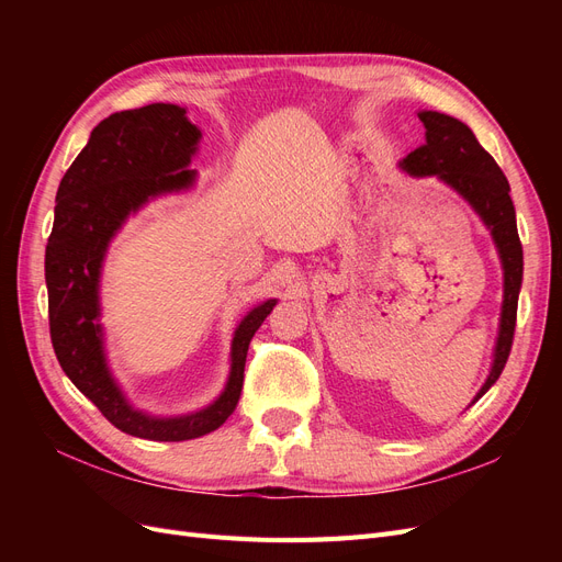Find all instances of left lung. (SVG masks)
<instances>
[{
	"label": "left lung",
	"mask_w": 562,
	"mask_h": 562,
	"mask_svg": "<svg viewBox=\"0 0 562 562\" xmlns=\"http://www.w3.org/2000/svg\"><path fill=\"white\" fill-rule=\"evenodd\" d=\"M419 122L427 128L424 145L413 149L398 166L413 178H438L450 190L462 196L469 206L483 220L495 241L502 274H504V300L499 314V333L492 351V366L485 384L479 389L471 403L479 401L485 391L495 384L506 366L512 351L518 295L522 285V246L516 227V209L508 196L506 176L497 161L475 140L473 131L450 114L434 110H419Z\"/></svg>",
	"instance_id": "obj_1"
}]
</instances>
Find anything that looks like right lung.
Returning a JSON list of instances; mask_svg holds the SVG:
<instances>
[{
	"mask_svg": "<svg viewBox=\"0 0 562 562\" xmlns=\"http://www.w3.org/2000/svg\"><path fill=\"white\" fill-rule=\"evenodd\" d=\"M201 131L187 110L155 103L103 119L56 194V217L46 244L50 342L65 375L116 429L147 440H190L223 427L244 386L248 345L277 297L252 307L232 337L229 375L220 396L201 411L159 417L135 407L114 380L100 323V277L119 229L151 199L187 192L196 182L190 164Z\"/></svg>",
	"mask_w": 562,
	"mask_h": 562,
	"instance_id": "obj_1",
	"label": "right lung"
}]
</instances>
